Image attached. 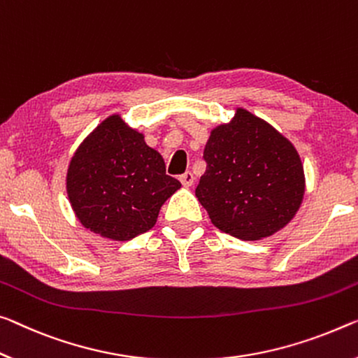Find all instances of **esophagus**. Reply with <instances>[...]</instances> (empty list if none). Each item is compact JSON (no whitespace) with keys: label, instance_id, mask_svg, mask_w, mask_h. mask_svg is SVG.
Returning a JSON list of instances; mask_svg holds the SVG:
<instances>
[{"label":"esophagus","instance_id":"obj_1","mask_svg":"<svg viewBox=\"0 0 358 358\" xmlns=\"http://www.w3.org/2000/svg\"><path fill=\"white\" fill-rule=\"evenodd\" d=\"M194 180H195V178H194V174H192L190 171H187V173H184L182 176H180V182H182L184 187H190L192 184H194Z\"/></svg>","mask_w":358,"mask_h":358}]
</instances>
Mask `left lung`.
<instances>
[{
  "label": "left lung",
  "mask_w": 358,
  "mask_h": 358,
  "mask_svg": "<svg viewBox=\"0 0 358 358\" xmlns=\"http://www.w3.org/2000/svg\"><path fill=\"white\" fill-rule=\"evenodd\" d=\"M195 195L211 222L241 240H261L299 210L304 171L288 139L243 108L217 126L203 152Z\"/></svg>",
  "instance_id": "1"
}]
</instances>
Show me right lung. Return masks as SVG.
Instances as JSON below:
<instances>
[{
	"label": "right lung",
	"instance_id": "1",
	"mask_svg": "<svg viewBox=\"0 0 358 358\" xmlns=\"http://www.w3.org/2000/svg\"><path fill=\"white\" fill-rule=\"evenodd\" d=\"M178 189L180 182L166 174L160 153L118 115L86 137L67 174V194L80 222L118 241L150 230Z\"/></svg>",
	"mask_w": 358,
	"mask_h": 358
}]
</instances>
